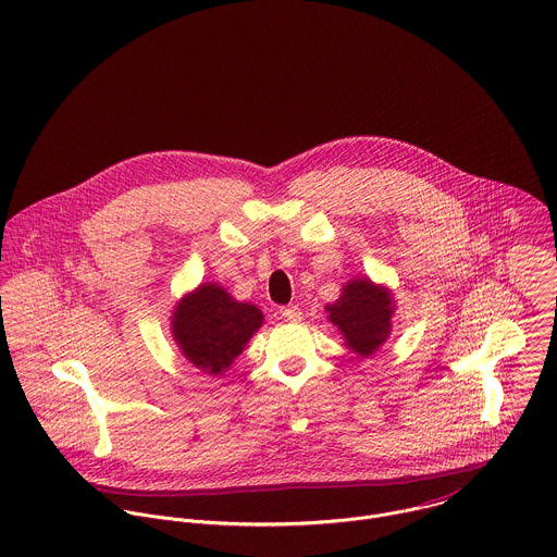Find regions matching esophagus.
Returning <instances> with one entry per match:
<instances>
[{
  "label": "esophagus",
  "instance_id": "34e87169",
  "mask_svg": "<svg viewBox=\"0 0 557 557\" xmlns=\"http://www.w3.org/2000/svg\"><path fill=\"white\" fill-rule=\"evenodd\" d=\"M281 315H283L287 322H300V320H302V311H300L296 305L281 307Z\"/></svg>",
  "mask_w": 557,
  "mask_h": 557
}]
</instances>
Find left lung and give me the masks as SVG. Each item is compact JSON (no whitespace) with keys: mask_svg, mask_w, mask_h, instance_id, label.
<instances>
[{"mask_svg":"<svg viewBox=\"0 0 557 557\" xmlns=\"http://www.w3.org/2000/svg\"><path fill=\"white\" fill-rule=\"evenodd\" d=\"M329 322L342 333L346 348L370 359L393 331L395 298L386 285L370 276H355L342 287V296L326 307Z\"/></svg>","mask_w":557,"mask_h":557,"instance_id":"8db88e82","label":"left lung"}]
</instances>
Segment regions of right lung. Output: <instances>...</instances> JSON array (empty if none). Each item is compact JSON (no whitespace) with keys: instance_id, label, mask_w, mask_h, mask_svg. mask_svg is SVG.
<instances>
[{"instance_id":"add662e5","label":"right lung","mask_w":557,"mask_h":557,"mask_svg":"<svg viewBox=\"0 0 557 557\" xmlns=\"http://www.w3.org/2000/svg\"><path fill=\"white\" fill-rule=\"evenodd\" d=\"M261 326V309L235 300L218 283H200L184 294L171 315V333L180 352L209 375L228 370Z\"/></svg>"}]
</instances>
